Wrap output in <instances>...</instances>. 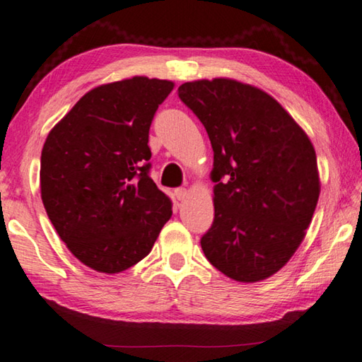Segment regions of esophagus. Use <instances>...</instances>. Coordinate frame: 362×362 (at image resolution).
<instances>
[{
	"label": "esophagus",
	"instance_id": "34e87169",
	"mask_svg": "<svg viewBox=\"0 0 362 362\" xmlns=\"http://www.w3.org/2000/svg\"><path fill=\"white\" fill-rule=\"evenodd\" d=\"M187 194H188V189L187 188H177L175 189V198L177 199H179V201H183V199H185L187 198Z\"/></svg>",
	"mask_w": 362,
	"mask_h": 362
}]
</instances>
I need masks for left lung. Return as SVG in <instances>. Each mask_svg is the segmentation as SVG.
Here are the masks:
<instances>
[{
	"label": "left lung",
	"instance_id": "left-lung-1",
	"mask_svg": "<svg viewBox=\"0 0 362 362\" xmlns=\"http://www.w3.org/2000/svg\"><path fill=\"white\" fill-rule=\"evenodd\" d=\"M179 97L214 150L206 259L240 283L279 272L305 238L321 183L313 144L278 100L230 78L183 83Z\"/></svg>",
	"mask_w": 362,
	"mask_h": 362
}]
</instances>
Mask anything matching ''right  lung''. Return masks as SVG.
<instances>
[{
  "mask_svg": "<svg viewBox=\"0 0 362 362\" xmlns=\"http://www.w3.org/2000/svg\"><path fill=\"white\" fill-rule=\"evenodd\" d=\"M174 89L134 76L97 86L60 119L41 151V199L70 252L99 273L150 254L173 203L148 175V132Z\"/></svg>",
  "mask_w": 362,
  "mask_h": 362,
  "instance_id": "add662e5",
  "label": "right lung"
}]
</instances>
